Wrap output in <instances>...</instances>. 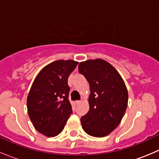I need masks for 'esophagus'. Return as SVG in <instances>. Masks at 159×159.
<instances>
[{
    "label": "esophagus",
    "mask_w": 159,
    "mask_h": 159,
    "mask_svg": "<svg viewBox=\"0 0 159 159\" xmlns=\"http://www.w3.org/2000/svg\"><path fill=\"white\" fill-rule=\"evenodd\" d=\"M75 103L78 106V105H80V103H81V100H76V102H75Z\"/></svg>",
    "instance_id": "esophagus-1"
}]
</instances>
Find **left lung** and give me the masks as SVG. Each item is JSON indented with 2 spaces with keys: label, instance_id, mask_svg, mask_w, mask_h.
<instances>
[{
  "label": "left lung",
  "instance_id": "8db88e82",
  "mask_svg": "<svg viewBox=\"0 0 159 159\" xmlns=\"http://www.w3.org/2000/svg\"><path fill=\"white\" fill-rule=\"evenodd\" d=\"M80 73L89 82V110L80 119L91 136L104 137L120 123L128 104V91L117 70L102 59L80 63Z\"/></svg>",
  "mask_w": 159,
  "mask_h": 159
}]
</instances>
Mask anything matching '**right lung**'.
Instances as JSON below:
<instances>
[{"label":"right lung","mask_w":159,"mask_h":159,"mask_svg":"<svg viewBox=\"0 0 159 159\" xmlns=\"http://www.w3.org/2000/svg\"><path fill=\"white\" fill-rule=\"evenodd\" d=\"M77 64L72 60L53 62L40 70L31 86L27 112L34 128L46 136L59 135L73 112L68 77Z\"/></svg>","instance_id":"add662e5"}]
</instances>
